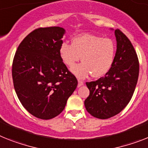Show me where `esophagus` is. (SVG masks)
<instances>
[{"label": "esophagus", "mask_w": 148, "mask_h": 148, "mask_svg": "<svg viewBox=\"0 0 148 148\" xmlns=\"http://www.w3.org/2000/svg\"><path fill=\"white\" fill-rule=\"evenodd\" d=\"M83 85H84V82L81 81V80H78L77 87H80V86H82Z\"/></svg>", "instance_id": "esophagus-1"}]
</instances>
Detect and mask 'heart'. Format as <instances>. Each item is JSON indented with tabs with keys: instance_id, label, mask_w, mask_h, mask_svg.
I'll use <instances>...</instances> for the list:
<instances>
[{
	"instance_id": "b5f03b06",
	"label": "heart",
	"mask_w": 148,
	"mask_h": 148,
	"mask_svg": "<svg viewBox=\"0 0 148 148\" xmlns=\"http://www.w3.org/2000/svg\"><path fill=\"white\" fill-rule=\"evenodd\" d=\"M115 53L116 46L112 40L91 34H79L72 39L71 45L63 43L59 47L61 59L68 67L74 66L81 58L83 62L71 68L79 79L90 74L94 77L105 75L112 67Z\"/></svg>"
}]
</instances>
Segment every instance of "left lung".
Wrapping results in <instances>:
<instances>
[{
  "instance_id": "obj_1",
  "label": "left lung",
  "mask_w": 148,
  "mask_h": 148,
  "mask_svg": "<svg viewBox=\"0 0 148 148\" xmlns=\"http://www.w3.org/2000/svg\"><path fill=\"white\" fill-rule=\"evenodd\" d=\"M114 34L116 51L112 67L105 77L86 83L89 89V95L84 101L86 109L94 117L103 120L115 116L126 108L139 74L137 54L130 40L119 29Z\"/></svg>"
}]
</instances>
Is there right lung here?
I'll list each match as a JSON object with an SVG mask.
<instances>
[{
	"label": "right lung",
	"instance_id": "right-lung-1",
	"mask_svg": "<svg viewBox=\"0 0 148 148\" xmlns=\"http://www.w3.org/2000/svg\"><path fill=\"white\" fill-rule=\"evenodd\" d=\"M65 30L40 28L26 36L13 59V85L22 106L33 116L49 120L64 110L77 86L60 55Z\"/></svg>",
	"mask_w": 148,
	"mask_h": 148
}]
</instances>
